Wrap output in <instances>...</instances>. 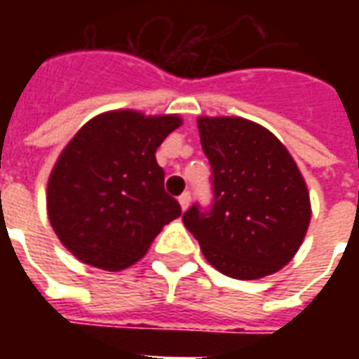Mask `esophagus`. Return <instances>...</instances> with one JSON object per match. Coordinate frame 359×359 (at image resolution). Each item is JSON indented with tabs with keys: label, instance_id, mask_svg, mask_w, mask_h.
I'll return each instance as SVG.
<instances>
[{
	"label": "esophagus",
	"instance_id": "34e87169",
	"mask_svg": "<svg viewBox=\"0 0 359 359\" xmlns=\"http://www.w3.org/2000/svg\"><path fill=\"white\" fill-rule=\"evenodd\" d=\"M190 200H192V196H190V192H184V194L179 196V203H180V208H182V211L187 210L188 205H190Z\"/></svg>",
	"mask_w": 359,
	"mask_h": 359
}]
</instances>
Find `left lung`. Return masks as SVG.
I'll list each match as a JSON object with an SVG mask.
<instances>
[{
  "mask_svg": "<svg viewBox=\"0 0 359 359\" xmlns=\"http://www.w3.org/2000/svg\"><path fill=\"white\" fill-rule=\"evenodd\" d=\"M213 200L190 205L182 223L223 275L262 278L294 257L308 231L309 194L290 154L273 134L241 117H202Z\"/></svg>",
  "mask_w": 359,
  "mask_h": 359,
  "instance_id": "1",
  "label": "left lung"
}]
</instances>
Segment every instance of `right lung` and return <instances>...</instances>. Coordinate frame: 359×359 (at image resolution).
<instances>
[{
  "instance_id": "add662e5",
  "label": "right lung",
  "mask_w": 359,
  "mask_h": 359,
  "mask_svg": "<svg viewBox=\"0 0 359 359\" xmlns=\"http://www.w3.org/2000/svg\"><path fill=\"white\" fill-rule=\"evenodd\" d=\"M179 125L175 115L111 111L69 142L48 182V215L73 256L100 269H125L182 213L156 161V149Z\"/></svg>"
}]
</instances>
